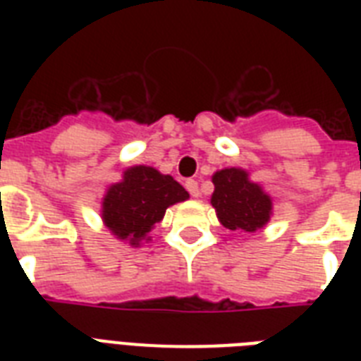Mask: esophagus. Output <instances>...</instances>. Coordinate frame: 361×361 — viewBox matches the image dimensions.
Instances as JSON below:
<instances>
[{
  "instance_id": "34e87169",
  "label": "esophagus",
  "mask_w": 361,
  "mask_h": 361,
  "mask_svg": "<svg viewBox=\"0 0 361 361\" xmlns=\"http://www.w3.org/2000/svg\"><path fill=\"white\" fill-rule=\"evenodd\" d=\"M185 189L189 191V195H191V197H195V198L200 195V191H198V183L195 180H187L185 181Z\"/></svg>"
}]
</instances>
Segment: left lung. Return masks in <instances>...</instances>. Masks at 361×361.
Masks as SVG:
<instances>
[{
    "label": "left lung",
    "instance_id": "1",
    "mask_svg": "<svg viewBox=\"0 0 361 361\" xmlns=\"http://www.w3.org/2000/svg\"><path fill=\"white\" fill-rule=\"evenodd\" d=\"M215 191L212 206L228 231L257 232L271 217V198L241 169H223L212 178Z\"/></svg>",
    "mask_w": 361,
    "mask_h": 361
}]
</instances>
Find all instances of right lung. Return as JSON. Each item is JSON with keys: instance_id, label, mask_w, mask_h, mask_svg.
<instances>
[{"instance_id": "1", "label": "right lung", "mask_w": 361, "mask_h": 361, "mask_svg": "<svg viewBox=\"0 0 361 361\" xmlns=\"http://www.w3.org/2000/svg\"><path fill=\"white\" fill-rule=\"evenodd\" d=\"M189 192L169 174L152 166H130L123 180L109 187L103 198V223L118 240L138 247L153 226L161 223L164 212L176 202H183Z\"/></svg>"}]
</instances>
